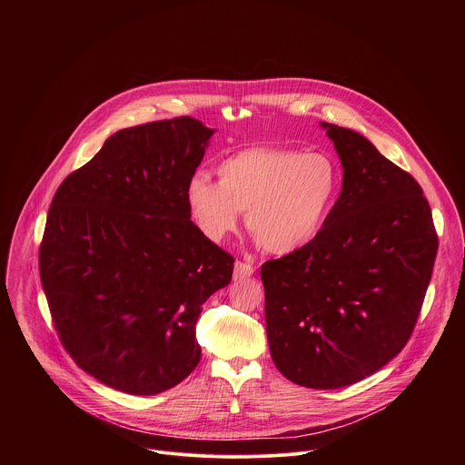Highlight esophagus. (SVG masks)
Wrapping results in <instances>:
<instances>
[{
	"instance_id": "34e87169",
	"label": "esophagus",
	"mask_w": 465,
	"mask_h": 465,
	"mask_svg": "<svg viewBox=\"0 0 465 465\" xmlns=\"http://www.w3.org/2000/svg\"><path fill=\"white\" fill-rule=\"evenodd\" d=\"M253 274V264L248 261H237L235 269H233V278L235 280H244Z\"/></svg>"
}]
</instances>
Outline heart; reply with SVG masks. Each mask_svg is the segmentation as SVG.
<instances>
[{"label":"heart","instance_id":"obj_1","mask_svg":"<svg viewBox=\"0 0 465 465\" xmlns=\"http://www.w3.org/2000/svg\"><path fill=\"white\" fill-rule=\"evenodd\" d=\"M219 182L194 173L185 185L189 215L213 242L235 232L241 212L261 248L289 253L312 241L333 213L342 174L327 153L248 147L226 156Z\"/></svg>","mask_w":465,"mask_h":465}]
</instances>
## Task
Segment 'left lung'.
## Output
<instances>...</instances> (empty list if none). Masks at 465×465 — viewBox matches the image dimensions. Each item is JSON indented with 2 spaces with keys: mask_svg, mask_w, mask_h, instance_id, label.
<instances>
[{
  "mask_svg": "<svg viewBox=\"0 0 465 465\" xmlns=\"http://www.w3.org/2000/svg\"><path fill=\"white\" fill-rule=\"evenodd\" d=\"M341 156L337 206L305 246L261 267L272 361L292 382L342 388L409 342L438 252L412 174L359 132L322 123Z\"/></svg>",
  "mask_w": 465,
  "mask_h": 465,
  "instance_id": "left-lung-1",
  "label": "left lung"
}]
</instances>
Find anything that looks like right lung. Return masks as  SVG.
I'll list each match as a JSON object with an SVG mask.
<instances>
[{
	"instance_id": "1",
	"label": "right lung",
	"mask_w": 465,
	"mask_h": 465,
	"mask_svg": "<svg viewBox=\"0 0 465 465\" xmlns=\"http://www.w3.org/2000/svg\"><path fill=\"white\" fill-rule=\"evenodd\" d=\"M213 128L182 115L130 126L58 185L38 269L64 350L103 384L154 395L201 361L203 303L233 257L191 221L185 185Z\"/></svg>"
}]
</instances>
